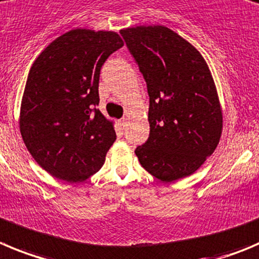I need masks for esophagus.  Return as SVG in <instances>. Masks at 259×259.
Masks as SVG:
<instances>
[{
	"instance_id": "esophagus-1",
	"label": "esophagus",
	"mask_w": 259,
	"mask_h": 259,
	"mask_svg": "<svg viewBox=\"0 0 259 259\" xmlns=\"http://www.w3.org/2000/svg\"><path fill=\"white\" fill-rule=\"evenodd\" d=\"M127 121H129V118L127 117H122L120 118V125H121V127H126L127 126Z\"/></svg>"
}]
</instances>
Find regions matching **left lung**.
Instances as JSON below:
<instances>
[{
  "mask_svg": "<svg viewBox=\"0 0 259 259\" xmlns=\"http://www.w3.org/2000/svg\"><path fill=\"white\" fill-rule=\"evenodd\" d=\"M120 33L149 96V137L135 149L139 162L166 183L192 175L213 153L222 133L208 65L194 46L166 26L141 25Z\"/></svg>",
  "mask_w": 259,
  "mask_h": 259,
  "instance_id": "8db88e82",
  "label": "left lung"
}]
</instances>
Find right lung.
<instances>
[{"label":"right lung","instance_id":"add662e5","mask_svg":"<svg viewBox=\"0 0 259 259\" xmlns=\"http://www.w3.org/2000/svg\"><path fill=\"white\" fill-rule=\"evenodd\" d=\"M124 46L115 31L72 29L40 52L30 67L20 107V133L50 175L79 183L96 174L116 141L100 103L101 67Z\"/></svg>","mask_w":259,"mask_h":259}]
</instances>
